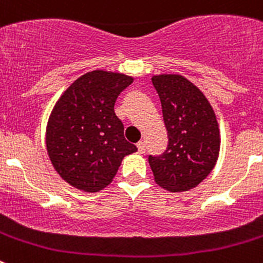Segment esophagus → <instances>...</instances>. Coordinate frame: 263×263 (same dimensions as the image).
Here are the masks:
<instances>
[{
    "mask_svg": "<svg viewBox=\"0 0 263 263\" xmlns=\"http://www.w3.org/2000/svg\"><path fill=\"white\" fill-rule=\"evenodd\" d=\"M137 147H138V152L141 153V154H143V153L146 152V145L143 141H139V142L137 143Z\"/></svg>",
    "mask_w": 263,
    "mask_h": 263,
    "instance_id": "esophagus-1",
    "label": "esophagus"
}]
</instances>
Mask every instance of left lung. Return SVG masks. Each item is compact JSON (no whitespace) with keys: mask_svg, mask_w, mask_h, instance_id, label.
<instances>
[{"mask_svg":"<svg viewBox=\"0 0 263 263\" xmlns=\"http://www.w3.org/2000/svg\"><path fill=\"white\" fill-rule=\"evenodd\" d=\"M162 103L168 147L148 157L159 187L183 192L200 184L216 166L221 137L212 105L194 83L180 73L152 78Z\"/></svg>","mask_w":263,"mask_h":263,"instance_id":"obj_1","label":"left lung"}]
</instances>
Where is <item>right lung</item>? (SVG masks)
I'll list each match as a JSON object with an SVG mask.
<instances>
[{"mask_svg":"<svg viewBox=\"0 0 263 263\" xmlns=\"http://www.w3.org/2000/svg\"><path fill=\"white\" fill-rule=\"evenodd\" d=\"M134 78L95 69L76 79L53 105L46 126V147L55 171L80 191L110 184L126 155L137 152L124 137L115 113L118 95Z\"/></svg>","mask_w":263,"mask_h":263,"instance_id":"add662e5","label":"right lung"}]
</instances>
